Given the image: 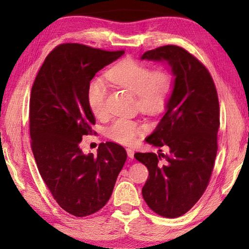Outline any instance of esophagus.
I'll use <instances>...</instances> for the list:
<instances>
[{
    "mask_svg": "<svg viewBox=\"0 0 249 249\" xmlns=\"http://www.w3.org/2000/svg\"><path fill=\"white\" fill-rule=\"evenodd\" d=\"M126 151H127V156H128V157H129L130 159H133V158H134V150H133L132 148H127V149H126Z\"/></svg>",
    "mask_w": 249,
    "mask_h": 249,
    "instance_id": "obj_1",
    "label": "esophagus"
}]
</instances>
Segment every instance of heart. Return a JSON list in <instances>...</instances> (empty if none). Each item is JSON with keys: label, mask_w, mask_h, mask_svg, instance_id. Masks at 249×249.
Instances as JSON below:
<instances>
[{"label": "heart", "mask_w": 249, "mask_h": 249, "mask_svg": "<svg viewBox=\"0 0 249 249\" xmlns=\"http://www.w3.org/2000/svg\"><path fill=\"white\" fill-rule=\"evenodd\" d=\"M105 75L109 82L136 94L138 108L151 115H157L167 107L176 88V77L170 69L154 70L150 66L134 59L120 61L108 69ZM107 87L102 79H94L88 87V104L98 119L107 115ZM141 132V124L128 117H119L105 129L109 140L125 145L133 144Z\"/></svg>", "instance_id": "b5f03b06"}]
</instances>
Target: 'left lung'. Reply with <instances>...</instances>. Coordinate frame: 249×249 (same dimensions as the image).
Segmentation results:
<instances>
[{
  "instance_id": "obj_1",
  "label": "left lung",
  "mask_w": 249,
  "mask_h": 249,
  "mask_svg": "<svg viewBox=\"0 0 249 249\" xmlns=\"http://www.w3.org/2000/svg\"><path fill=\"white\" fill-rule=\"evenodd\" d=\"M142 59L167 60L176 77L166 114L146 138L169 153L134 155L149 171L142 197L158 215L179 217L199 201L212 175L220 127L217 91L206 67L179 46L148 50Z\"/></svg>"
}]
</instances>
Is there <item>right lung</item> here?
<instances>
[{
    "label": "right lung",
    "mask_w": 249,
    "mask_h": 249,
    "mask_svg": "<svg viewBox=\"0 0 249 249\" xmlns=\"http://www.w3.org/2000/svg\"><path fill=\"white\" fill-rule=\"evenodd\" d=\"M123 53L60 44L46 57L33 84L29 135L34 158L53 199L74 216L91 215L107 203L127 157L113 142H101L96 156L84 155L80 147L95 124L87 98L90 81Z\"/></svg>",
    "instance_id": "right-lung-1"
}]
</instances>
